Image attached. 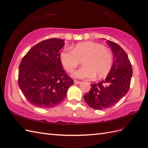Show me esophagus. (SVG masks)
Returning <instances> with one entry per match:
<instances>
[{
	"label": "esophagus",
	"instance_id": "34e87169",
	"mask_svg": "<svg viewBox=\"0 0 148 148\" xmlns=\"http://www.w3.org/2000/svg\"><path fill=\"white\" fill-rule=\"evenodd\" d=\"M74 84H79V83H80L81 82H80V81H76V80H74Z\"/></svg>",
	"mask_w": 148,
	"mask_h": 148
}]
</instances>
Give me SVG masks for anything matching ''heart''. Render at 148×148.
<instances>
[{
    "instance_id": "obj_1",
    "label": "heart",
    "mask_w": 148,
    "mask_h": 148,
    "mask_svg": "<svg viewBox=\"0 0 148 148\" xmlns=\"http://www.w3.org/2000/svg\"><path fill=\"white\" fill-rule=\"evenodd\" d=\"M83 60V66L74 72L77 79H101L106 76L112 67L113 57L111 51L103 45L92 41L77 43L73 50L64 49L60 54V60L67 72L72 73Z\"/></svg>"
}]
</instances>
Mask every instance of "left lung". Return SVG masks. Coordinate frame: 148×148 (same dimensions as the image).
<instances>
[{"mask_svg":"<svg viewBox=\"0 0 148 148\" xmlns=\"http://www.w3.org/2000/svg\"><path fill=\"white\" fill-rule=\"evenodd\" d=\"M106 42L114 57L111 70L104 80L91 84L90 91L84 95L89 106L98 110L112 107L126 95L132 75V66L126 52L114 42Z\"/></svg>","mask_w":148,"mask_h":148,"instance_id":"obj_1","label":"left lung"}]
</instances>
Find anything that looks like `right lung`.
<instances>
[{
    "label": "right lung",
    "instance_id": "right-lung-1",
    "mask_svg": "<svg viewBox=\"0 0 148 148\" xmlns=\"http://www.w3.org/2000/svg\"><path fill=\"white\" fill-rule=\"evenodd\" d=\"M64 40L52 38L32 47L18 67V84L30 103L51 108L65 99L74 81L63 69L60 60Z\"/></svg>",
    "mask_w": 148,
    "mask_h": 148
}]
</instances>
